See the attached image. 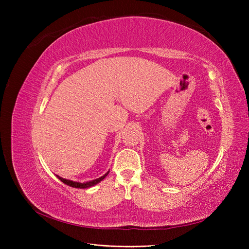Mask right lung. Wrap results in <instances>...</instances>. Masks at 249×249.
<instances>
[{"mask_svg": "<svg viewBox=\"0 0 249 249\" xmlns=\"http://www.w3.org/2000/svg\"><path fill=\"white\" fill-rule=\"evenodd\" d=\"M109 171L106 173V175H104L103 177L96 178V179H93V180H90V182H86V183H79V182H73V180H71V179H66V178H60L59 176H57V178L61 180V182H63L64 184H66L67 186H71V187H73V188H80V189H85V188H89L91 186H94L96 185L97 183H100L101 180H103L105 178H106L108 176Z\"/></svg>", "mask_w": 249, "mask_h": 249, "instance_id": "obj_1", "label": "right lung"}]
</instances>
